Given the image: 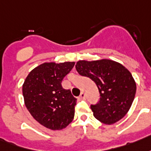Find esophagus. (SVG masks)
<instances>
[{
	"label": "esophagus",
	"mask_w": 151,
	"mask_h": 151,
	"mask_svg": "<svg viewBox=\"0 0 151 151\" xmlns=\"http://www.w3.org/2000/svg\"><path fill=\"white\" fill-rule=\"evenodd\" d=\"M78 99H79V100H83V99H85V94H84L83 92H82L80 95V96L78 97Z\"/></svg>",
	"instance_id": "esophagus-1"
}]
</instances>
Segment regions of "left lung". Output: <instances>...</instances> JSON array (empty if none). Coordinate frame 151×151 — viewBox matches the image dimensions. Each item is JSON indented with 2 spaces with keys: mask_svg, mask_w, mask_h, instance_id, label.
Returning <instances> with one entry per match:
<instances>
[{
  "mask_svg": "<svg viewBox=\"0 0 151 151\" xmlns=\"http://www.w3.org/2000/svg\"><path fill=\"white\" fill-rule=\"evenodd\" d=\"M78 73L94 81L100 92L98 104L91 105L93 116L105 125H112L128 113L136 93V83L127 68L111 59L80 60Z\"/></svg>",
  "mask_w": 151,
  "mask_h": 151,
  "instance_id": "left-lung-1",
  "label": "left lung"
}]
</instances>
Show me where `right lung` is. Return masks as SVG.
<instances>
[{
  "mask_svg": "<svg viewBox=\"0 0 151 151\" xmlns=\"http://www.w3.org/2000/svg\"><path fill=\"white\" fill-rule=\"evenodd\" d=\"M74 65L75 62L43 63L34 68L24 81L26 109L46 128L61 130L74 118L76 99L61 84Z\"/></svg>",
  "mask_w": 151,
  "mask_h": 151,
  "instance_id": "add662e5",
  "label": "right lung"
}]
</instances>
